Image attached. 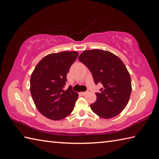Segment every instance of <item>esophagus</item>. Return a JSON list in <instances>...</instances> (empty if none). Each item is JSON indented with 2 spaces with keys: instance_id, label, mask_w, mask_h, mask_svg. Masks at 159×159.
Returning <instances> with one entry per match:
<instances>
[{
  "instance_id": "34e87169",
  "label": "esophagus",
  "mask_w": 159,
  "mask_h": 159,
  "mask_svg": "<svg viewBox=\"0 0 159 159\" xmlns=\"http://www.w3.org/2000/svg\"><path fill=\"white\" fill-rule=\"evenodd\" d=\"M88 93V92H81V93H80V94L81 95H86V94Z\"/></svg>"
}]
</instances>
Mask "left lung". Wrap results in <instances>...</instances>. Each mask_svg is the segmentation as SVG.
I'll use <instances>...</instances> for the list:
<instances>
[{"instance_id": "1", "label": "left lung", "mask_w": 159, "mask_h": 159, "mask_svg": "<svg viewBox=\"0 0 159 159\" xmlns=\"http://www.w3.org/2000/svg\"><path fill=\"white\" fill-rule=\"evenodd\" d=\"M79 60L89 69L95 84L103 85L100 92L95 93L97 99L90 104L91 109L106 119L116 116L128 104L132 91L125 64L112 52L97 49L83 52Z\"/></svg>"}]
</instances>
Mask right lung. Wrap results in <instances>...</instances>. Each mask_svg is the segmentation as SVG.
<instances>
[{
  "label": "right lung",
  "mask_w": 159,
  "mask_h": 159,
  "mask_svg": "<svg viewBox=\"0 0 159 159\" xmlns=\"http://www.w3.org/2000/svg\"><path fill=\"white\" fill-rule=\"evenodd\" d=\"M79 55L76 51L51 53L32 72L30 91L37 109L49 119L60 120L71 114L79 95L71 88L64 90L66 75Z\"/></svg>",
  "instance_id": "obj_1"
}]
</instances>
